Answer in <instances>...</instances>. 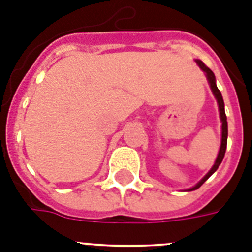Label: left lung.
I'll list each match as a JSON object with an SVG mask.
<instances>
[{
	"mask_svg": "<svg viewBox=\"0 0 252 252\" xmlns=\"http://www.w3.org/2000/svg\"><path fill=\"white\" fill-rule=\"evenodd\" d=\"M195 62H197V64L199 65V68H201L202 70L206 73V77H207V79H208L209 87H211V90H212L213 94H215L216 99H217L218 110H220V119H221V122H222V140H221V148H220V151H218V155H217V159H216V161H215V165H213L212 169H211V170H209L206 175H204V178L201 180V182H199V183H197L194 187H192V188H189L188 192H190V190H195V189L199 188V187H201L202 184H203L204 182H206V180L208 179V178L211 177V175H212L216 170H217L218 166H220V164H221L222 160H223L224 153H226L227 135H228V128H227V117H226V113H224V102H223V98H222L221 92H220V90L217 88V84H216L215 74H213V72L208 68V66L204 65V63L202 62V60L197 59Z\"/></svg>",
	"mask_w": 252,
	"mask_h": 252,
	"instance_id": "left-lung-1",
	"label": "left lung"
}]
</instances>
